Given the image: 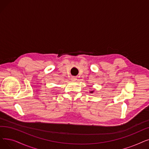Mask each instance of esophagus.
Returning <instances> with one entry per match:
<instances>
[{
  "instance_id": "1",
  "label": "esophagus",
  "mask_w": 149,
  "mask_h": 149,
  "mask_svg": "<svg viewBox=\"0 0 149 149\" xmlns=\"http://www.w3.org/2000/svg\"><path fill=\"white\" fill-rule=\"evenodd\" d=\"M71 80H72V81H75V80H77V78H76L75 77H72V78H71Z\"/></svg>"
}]
</instances>
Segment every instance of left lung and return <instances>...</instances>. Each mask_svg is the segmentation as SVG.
I'll return each mask as SVG.
<instances>
[{
	"mask_svg": "<svg viewBox=\"0 0 149 149\" xmlns=\"http://www.w3.org/2000/svg\"><path fill=\"white\" fill-rule=\"evenodd\" d=\"M90 93H93V91H91Z\"/></svg>",
	"mask_w": 149,
	"mask_h": 149,
	"instance_id": "1",
	"label": "left lung"
}]
</instances>
